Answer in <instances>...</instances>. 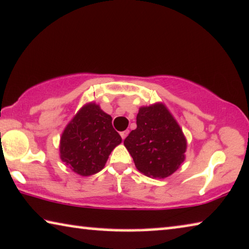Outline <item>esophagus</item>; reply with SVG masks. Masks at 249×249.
<instances>
[{
	"label": "esophagus",
	"instance_id": "34e87169",
	"mask_svg": "<svg viewBox=\"0 0 249 249\" xmlns=\"http://www.w3.org/2000/svg\"><path fill=\"white\" fill-rule=\"evenodd\" d=\"M128 133H129V130H125V131H122V132H120V136H121V138H122V139H124L125 137L128 136Z\"/></svg>",
	"mask_w": 249,
	"mask_h": 249
}]
</instances>
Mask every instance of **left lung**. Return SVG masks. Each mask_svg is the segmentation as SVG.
<instances>
[{
	"label": "left lung",
	"instance_id": "left-lung-1",
	"mask_svg": "<svg viewBox=\"0 0 249 249\" xmlns=\"http://www.w3.org/2000/svg\"><path fill=\"white\" fill-rule=\"evenodd\" d=\"M124 143L137 169L148 178H167L185 160L186 139L163 103L140 107L137 128Z\"/></svg>",
	"mask_w": 249,
	"mask_h": 249
}]
</instances>
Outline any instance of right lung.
Instances as JSON below:
<instances>
[{"mask_svg":"<svg viewBox=\"0 0 249 249\" xmlns=\"http://www.w3.org/2000/svg\"><path fill=\"white\" fill-rule=\"evenodd\" d=\"M112 118L95 103L85 104L66 125L60 138V160L82 176L100 172L121 142Z\"/></svg>","mask_w":249,"mask_h":249,"instance_id":"1","label":"right lung"}]
</instances>
